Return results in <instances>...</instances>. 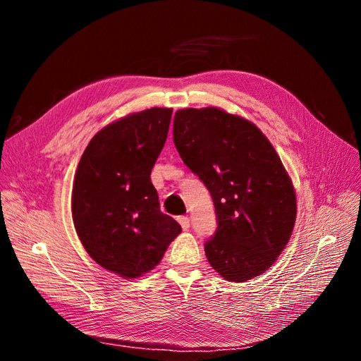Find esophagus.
<instances>
[{"instance_id": "1", "label": "esophagus", "mask_w": 361, "mask_h": 361, "mask_svg": "<svg viewBox=\"0 0 361 361\" xmlns=\"http://www.w3.org/2000/svg\"><path fill=\"white\" fill-rule=\"evenodd\" d=\"M178 222H180V225H181V228H183L184 231H188V229L190 228V220H189V217L181 216V217H178Z\"/></svg>"}]
</instances>
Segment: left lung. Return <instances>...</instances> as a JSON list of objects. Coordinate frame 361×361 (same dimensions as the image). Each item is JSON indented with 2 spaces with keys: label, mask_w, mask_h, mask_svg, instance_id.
Segmentation results:
<instances>
[{
  "label": "left lung",
  "mask_w": 361,
  "mask_h": 361,
  "mask_svg": "<svg viewBox=\"0 0 361 361\" xmlns=\"http://www.w3.org/2000/svg\"><path fill=\"white\" fill-rule=\"evenodd\" d=\"M173 144L213 197L217 229L205 243L210 265L235 283L269 270L297 216L293 181L269 139L253 123L210 106L176 112Z\"/></svg>",
  "instance_id": "obj_1"
}]
</instances>
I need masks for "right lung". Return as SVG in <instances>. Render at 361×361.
<instances>
[{
	"label": "right lung",
	"mask_w": 361,
	"mask_h": 361,
	"mask_svg": "<svg viewBox=\"0 0 361 361\" xmlns=\"http://www.w3.org/2000/svg\"><path fill=\"white\" fill-rule=\"evenodd\" d=\"M171 108L135 112L103 127L75 173L78 237L103 269L124 279L153 270L181 226L160 212L151 169L165 145Z\"/></svg>",
	"instance_id": "1"
}]
</instances>
